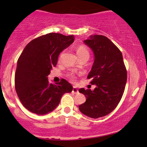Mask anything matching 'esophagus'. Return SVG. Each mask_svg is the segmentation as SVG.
Here are the masks:
<instances>
[{"label": "esophagus", "instance_id": "obj_1", "mask_svg": "<svg viewBox=\"0 0 147 147\" xmlns=\"http://www.w3.org/2000/svg\"><path fill=\"white\" fill-rule=\"evenodd\" d=\"M72 92H74V93H75V94L78 93L79 90H78V89H77V88L73 87V88H72Z\"/></svg>", "mask_w": 147, "mask_h": 147}]
</instances>
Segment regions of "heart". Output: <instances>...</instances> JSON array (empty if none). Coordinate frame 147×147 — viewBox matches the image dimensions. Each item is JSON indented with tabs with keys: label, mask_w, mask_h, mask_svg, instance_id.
<instances>
[{
	"label": "heart",
	"mask_w": 147,
	"mask_h": 147,
	"mask_svg": "<svg viewBox=\"0 0 147 147\" xmlns=\"http://www.w3.org/2000/svg\"><path fill=\"white\" fill-rule=\"evenodd\" d=\"M77 55L78 57L84 56V55L89 57V52L86 47L84 46V45H79L77 48Z\"/></svg>",
	"instance_id": "obj_1"
}]
</instances>
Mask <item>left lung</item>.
Instances as JSON below:
<instances>
[{"label": "left lung", "instance_id": "left-lung-1", "mask_svg": "<svg viewBox=\"0 0 147 147\" xmlns=\"http://www.w3.org/2000/svg\"><path fill=\"white\" fill-rule=\"evenodd\" d=\"M84 43L94 54V62L88 79L95 85L93 90L79 89L86 100L79 106L84 115L99 118L112 112L120 102L127 80L122 52L107 37L91 35Z\"/></svg>", "mask_w": 147, "mask_h": 147}]
</instances>
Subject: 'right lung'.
Here are the masks:
<instances>
[{"mask_svg": "<svg viewBox=\"0 0 147 147\" xmlns=\"http://www.w3.org/2000/svg\"><path fill=\"white\" fill-rule=\"evenodd\" d=\"M73 35L49 33L35 38L25 46L18 58L15 73V88L25 109L38 115L55 110L63 94L72 92L65 79L56 84L48 76L56 66L60 52L74 42Z\"/></svg>", "mask_w": 147, "mask_h": 147, "instance_id": "right-lung-1", "label": "right lung"}]
</instances>
